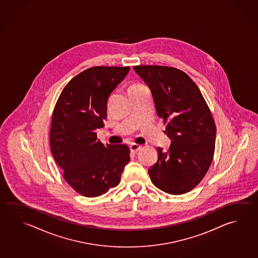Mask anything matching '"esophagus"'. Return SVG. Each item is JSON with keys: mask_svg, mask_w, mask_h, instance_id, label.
Segmentation results:
<instances>
[{"mask_svg": "<svg viewBox=\"0 0 258 258\" xmlns=\"http://www.w3.org/2000/svg\"><path fill=\"white\" fill-rule=\"evenodd\" d=\"M141 147H142V146H141L140 145L134 143V144L130 145V150H131L132 152H134V153H136L137 151L140 150Z\"/></svg>", "mask_w": 258, "mask_h": 258, "instance_id": "34e87169", "label": "esophagus"}]
</instances>
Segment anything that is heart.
I'll return each instance as SVG.
<instances>
[{"label":"heart","mask_w":258,"mask_h":258,"mask_svg":"<svg viewBox=\"0 0 258 258\" xmlns=\"http://www.w3.org/2000/svg\"><path fill=\"white\" fill-rule=\"evenodd\" d=\"M143 86H145V85H141V84H138V83H136V84H133V85H131L130 86H129L128 91L137 89V88H140V87H143Z\"/></svg>","instance_id":"1"}]
</instances>
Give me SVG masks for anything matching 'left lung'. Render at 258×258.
I'll use <instances>...</instances> for the list:
<instances>
[{"label": "left lung", "mask_w": 258, "mask_h": 258, "mask_svg": "<svg viewBox=\"0 0 258 258\" xmlns=\"http://www.w3.org/2000/svg\"><path fill=\"white\" fill-rule=\"evenodd\" d=\"M134 70L151 89L158 117L166 124L171 145L157 148L158 159L148 173L160 190L183 195L201 182L216 147V123L210 108L183 71L163 66H136Z\"/></svg>", "instance_id": "1"}]
</instances>
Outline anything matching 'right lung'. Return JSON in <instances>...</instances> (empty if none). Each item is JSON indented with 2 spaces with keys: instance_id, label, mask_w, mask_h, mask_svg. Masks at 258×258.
<instances>
[{
  "instance_id": "add662e5",
  "label": "right lung",
  "mask_w": 258,
  "mask_h": 258,
  "mask_svg": "<svg viewBox=\"0 0 258 258\" xmlns=\"http://www.w3.org/2000/svg\"><path fill=\"white\" fill-rule=\"evenodd\" d=\"M129 66H95L80 73L61 91L52 112L50 146L66 183L86 197L115 187L130 160L125 145L103 146L95 130L107 117V102Z\"/></svg>"
}]
</instances>
